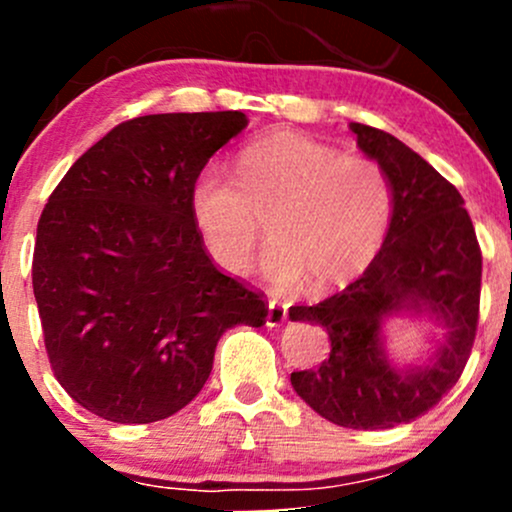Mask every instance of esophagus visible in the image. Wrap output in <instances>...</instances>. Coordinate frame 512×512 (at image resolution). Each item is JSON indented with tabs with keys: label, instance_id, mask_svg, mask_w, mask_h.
I'll list each match as a JSON object with an SVG mask.
<instances>
[{
	"label": "esophagus",
	"instance_id": "1",
	"mask_svg": "<svg viewBox=\"0 0 512 512\" xmlns=\"http://www.w3.org/2000/svg\"><path fill=\"white\" fill-rule=\"evenodd\" d=\"M286 305L279 301H269L267 303V327H279L281 322H286Z\"/></svg>",
	"mask_w": 512,
	"mask_h": 512
}]
</instances>
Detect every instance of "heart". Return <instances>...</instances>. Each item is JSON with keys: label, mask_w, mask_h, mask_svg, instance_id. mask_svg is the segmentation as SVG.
Returning a JSON list of instances; mask_svg holds the SVG:
<instances>
[{"label": "heart", "mask_w": 512, "mask_h": 512, "mask_svg": "<svg viewBox=\"0 0 512 512\" xmlns=\"http://www.w3.org/2000/svg\"><path fill=\"white\" fill-rule=\"evenodd\" d=\"M187 202L209 257L231 274L250 267L264 221L272 243L262 274L279 291L305 279L315 291L349 284L383 250L395 216V190L380 163L296 132L245 146L236 180L204 166Z\"/></svg>", "instance_id": "heart-1"}]
</instances>
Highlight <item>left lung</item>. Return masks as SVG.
Listing matches in <instances>:
<instances>
[{"label": "left lung", "instance_id": "left-lung-1", "mask_svg": "<svg viewBox=\"0 0 512 512\" xmlns=\"http://www.w3.org/2000/svg\"><path fill=\"white\" fill-rule=\"evenodd\" d=\"M349 127L390 178L395 216L383 250L356 281L289 310L291 320L325 327L332 344L330 358L291 373V385L332 424L380 431L426 414L460 380L477 334L481 250L455 185L383 129ZM392 316H428L444 339L424 362L395 364L384 346Z\"/></svg>", "mask_w": 512, "mask_h": 512}]
</instances>
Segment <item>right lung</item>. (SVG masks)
<instances>
[{
	"label": "right lung",
	"instance_id": "add662e5",
	"mask_svg": "<svg viewBox=\"0 0 512 512\" xmlns=\"http://www.w3.org/2000/svg\"><path fill=\"white\" fill-rule=\"evenodd\" d=\"M248 127L238 110L122 122L55 187L38 221L33 293L55 378L115 424L168 419L207 383L221 334L267 305L209 260L190 185Z\"/></svg>",
	"mask_w": 512,
	"mask_h": 512
}]
</instances>
